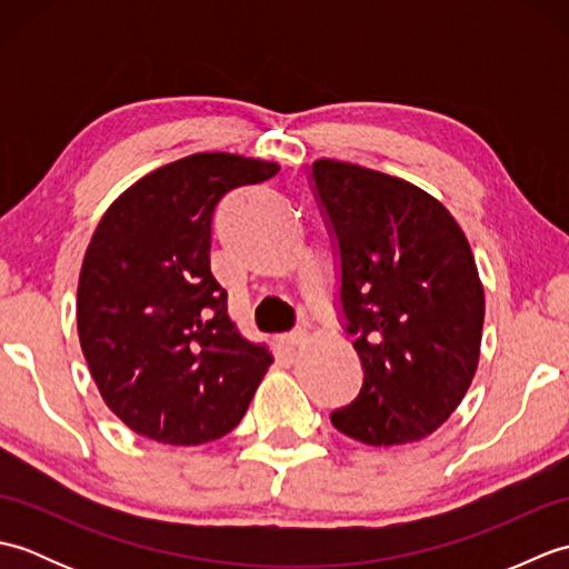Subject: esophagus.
<instances>
[{
    "mask_svg": "<svg viewBox=\"0 0 569 569\" xmlns=\"http://www.w3.org/2000/svg\"><path fill=\"white\" fill-rule=\"evenodd\" d=\"M306 340H308V332H306V330H293V332L283 335V345H286V347H291V349H296V347H303V345H306Z\"/></svg>",
    "mask_w": 569,
    "mask_h": 569,
    "instance_id": "34e87169",
    "label": "esophagus"
}]
</instances>
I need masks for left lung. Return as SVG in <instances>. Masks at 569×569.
I'll return each instance as SVG.
<instances>
[{
  "label": "left lung",
  "instance_id": "left-lung-1",
  "mask_svg": "<svg viewBox=\"0 0 569 569\" xmlns=\"http://www.w3.org/2000/svg\"><path fill=\"white\" fill-rule=\"evenodd\" d=\"M337 257V312L365 379L332 426L365 445L426 438L477 371L485 288L455 217L428 192L342 161L310 166Z\"/></svg>",
  "mask_w": 569,
  "mask_h": 569
}]
</instances>
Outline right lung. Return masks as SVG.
Masks as SVG:
<instances>
[{
  "mask_svg": "<svg viewBox=\"0 0 569 569\" xmlns=\"http://www.w3.org/2000/svg\"><path fill=\"white\" fill-rule=\"evenodd\" d=\"M278 168L192 153L143 176L94 229L78 283L80 347L104 403L137 435L202 445L247 413L271 355L227 318L212 222L227 192Z\"/></svg>",
  "mask_w": 569,
  "mask_h": 569,
  "instance_id": "right-lung-1",
  "label": "right lung"
}]
</instances>
